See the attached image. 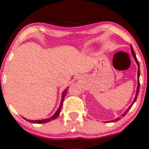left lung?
<instances>
[{
  "label": "left lung",
  "mask_w": 149,
  "mask_h": 149,
  "mask_svg": "<svg viewBox=\"0 0 149 149\" xmlns=\"http://www.w3.org/2000/svg\"><path fill=\"white\" fill-rule=\"evenodd\" d=\"M130 49H131V52H132V56H133V57H134V60L136 61V64H137V66H138V72H137V77H138V84H137V88H136V95H135V97H134V101H133V102H132V103L131 104V105L129 107H128V109H127V110H126L125 111V112L123 113V115H122V117H124V116H125L126 114H127V113L128 111H129V110H130V109H131V107H132V105H133V104H134V102H136V98H137V96H138V95H139V86H140L139 80V76H140L139 63V61H138L137 59H136V54H135V52H134V49H133V47H132V45H130ZM120 119H121V117H119V118H116V120H112L111 122H115V121H118V120H119Z\"/></svg>",
  "instance_id": "8db88e82"
}]
</instances>
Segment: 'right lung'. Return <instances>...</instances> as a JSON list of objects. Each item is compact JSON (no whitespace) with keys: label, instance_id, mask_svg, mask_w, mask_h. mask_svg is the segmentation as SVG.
I'll return each instance as SVG.
<instances>
[{"label":"right lung","instance_id":"obj_1","mask_svg":"<svg viewBox=\"0 0 149 149\" xmlns=\"http://www.w3.org/2000/svg\"><path fill=\"white\" fill-rule=\"evenodd\" d=\"M67 90H68V88L66 89V90H64V92L62 93V96H61V103H60V105H59V109H58V110L56 111L55 113L53 115L52 117L49 118H46V119H43V120H28V119H26L25 118H23L24 119L26 120H27L28 122L31 123H37V124H40V123H47V122H49V121L55 119L56 118L58 117L59 115V113H60V111H61V108L62 107V103H63V101H64V98H65V96H66V93H67Z\"/></svg>","mask_w":149,"mask_h":149}]
</instances>
